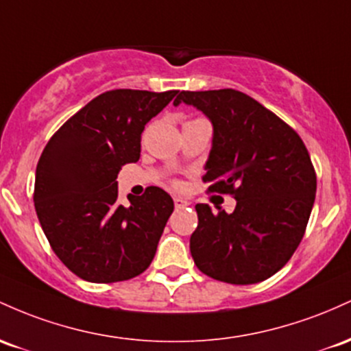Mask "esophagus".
Segmentation results:
<instances>
[{"label": "esophagus", "mask_w": 351, "mask_h": 351, "mask_svg": "<svg viewBox=\"0 0 351 351\" xmlns=\"http://www.w3.org/2000/svg\"><path fill=\"white\" fill-rule=\"evenodd\" d=\"M174 206H176V208H184V207L189 206V202H187V200L180 199V197H176V199H174Z\"/></svg>", "instance_id": "obj_1"}]
</instances>
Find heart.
<instances>
[{
  "mask_svg": "<svg viewBox=\"0 0 351 351\" xmlns=\"http://www.w3.org/2000/svg\"><path fill=\"white\" fill-rule=\"evenodd\" d=\"M176 186H177V184H176Z\"/></svg>",
  "mask_w": 351,
  "mask_h": 351,
  "instance_id": "1",
  "label": "heart"
}]
</instances>
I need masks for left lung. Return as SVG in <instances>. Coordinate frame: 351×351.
<instances>
[{"label": "left lung", "instance_id": "obj_1", "mask_svg": "<svg viewBox=\"0 0 351 351\" xmlns=\"http://www.w3.org/2000/svg\"><path fill=\"white\" fill-rule=\"evenodd\" d=\"M180 102L214 125L204 182L237 200L232 214L195 206L197 269L234 285L267 280L290 261L308 223L317 192L308 151L289 124L240 90H182L174 106Z\"/></svg>", "mask_w": 351, "mask_h": 351}]
</instances>
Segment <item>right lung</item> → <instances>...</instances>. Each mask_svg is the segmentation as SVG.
Masks as SVG:
<instances>
[{
    "mask_svg": "<svg viewBox=\"0 0 351 351\" xmlns=\"http://www.w3.org/2000/svg\"><path fill=\"white\" fill-rule=\"evenodd\" d=\"M179 94L114 89L54 132L36 167L34 207L59 261L82 280L123 282L151 265L174 200L160 187L117 202V174L141 157V134Z\"/></svg>",
    "mask_w": 351,
    "mask_h": 351,
    "instance_id": "obj_1",
    "label": "right lung"
}]
</instances>
